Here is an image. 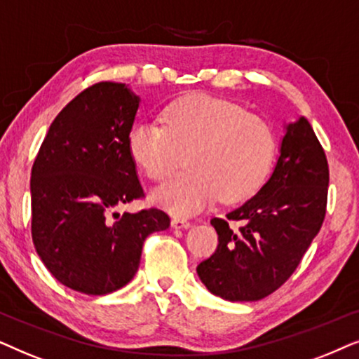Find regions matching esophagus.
<instances>
[{
  "instance_id": "obj_1",
  "label": "esophagus",
  "mask_w": 359,
  "mask_h": 359,
  "mask_svg": "<svg viewBox=\"0 0 359 359\" xmlns=\"http://www.w3.org/2000/svg\"><path fill=\"white\" fill-rule=\"evenodd\" d=\"M190 226H192V223H190L189 219L180 218V217L172 218V228H175V229H182V228H190Z\"/></svg>"
}]
</instances>
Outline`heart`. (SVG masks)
I'll list each match as a JSON object with an SVG mask.
<instances>
[{"label":"heart","instance_id":"obj_1","mask_svg":"<svg viewBox=\"0 0 359 359\" xmlns=\"http://www.w3.org/2000/svg\"><path fill=\"white\" fill-rule=\"evenodd\" d=\"M133 159L154 182L174 174L189 152V170L154 195L177 215L213 203L251 198L266 182L276 154L274 133L240 104L210 95H187L167 104L159 119L136 121L128 133Z\"/></svg>","mask_w":359,"mask_h":359}]
</instances>
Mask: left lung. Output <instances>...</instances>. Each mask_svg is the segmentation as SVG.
Segmentation results:
<instances>
[{"label": "left lung", "instance_id": "8db88e82", "mask_svg": "<svg viewBox=\"0 0 359 359\" xmlns=\"http://www.w3.org/2000/svg\"><path fill=\"white\" fill-rule=\"evenodd\" d=\"M328 161L305 118L285 126L276 169L259 192L226 218H212L218 246L197 267L215 295L231 302L264 299L283 285L322 228ZM229 221H241L240 230Z\"/></svg>", "mask_w": 359, "mask_h": 359}]
</instances>
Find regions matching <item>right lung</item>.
I'll use <instances>...</instances> for the list:
<instances>
[{"label": "right lung", "mask_w": 359, "mask_h": 359, "mask_svg": "<svg viewBox=\"0 0 359 359\" xmlns=\"http://www.w3.org/2000/svg\"><path fill=\"white\" fill-rule=\"evenodd\" d=\"M140 107L124 83L98 82L52 121L31 172V233L50 274L90 295L136 274L146 238L170 226L161 208L116 213L144 198L128 147Z\"/></svg>", "instance_id": "add662e5"}]
</instances>
